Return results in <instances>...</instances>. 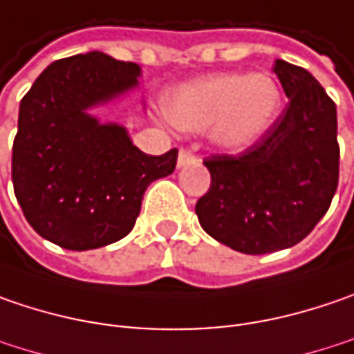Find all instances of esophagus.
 Returning a JSON list of instances; mask_svg holds the SVG:
<instances>
[{"label":"esophagus","mask_w":354,"mask_h":354,"mask_svg":"<svg viewBox=\"0 0 354 354\" xmlns=\"http://www.w3.org/2000/svg\"><path fill=\"white\" fill-rule=\"evenodd\" d=\"M194 162H196V156L190 150H180V154H178V168H184V166L194 164Z\"/></svg>","instance_id":"1"}]
</instances>
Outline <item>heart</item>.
<instances>
[{
  "label": "heart",
  "mask_w": 354,
  "mask_h": 354,
  "mask_svg": "<svg viewBox=\"0 0 354 354\" xmlns=\"http://www.w3.org/2000/svg\"><path fill=\"white\" fill-rule=\"evenodd\" d=\"M281 108V86L268 73H214L180 86L164 100V114L174 128H210L212 144L232 154L257 146Z\"/></svg>",
  "instance_id": "heart-1"
}]
</instances>
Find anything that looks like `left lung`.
<instances>
[{
    "mask_svg": "<svg viewBox=\"0 0 354 354\" xmlns=\"http://www.w3.org/2000/svg\"><path fill=\"white\" fill-rule=\"evenodd\" d=\"M288 106L257 146L204 160L210 188L196 202L200 226L244 254L299 244L326 214L339 184L337 106L315 75L277 59Z\"/></svg>",
    "mask_w": 354,
    "mask_h": 354,
    "instance_id": "1",
    "label": "left lung"
}]
</instances>
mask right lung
Instances as JSON below:
<instances>
[{"label":"right lung","instance_id":"obj_1","mask_svg":"<svg viewBox=\"0 0 354 354\" xmlns=\"http://www.w3.org/2000/svg\"><path fill=\"white\" fill-rule=\"evenodd\" d=\"M142 68L104 52L50 64L19 104L11 154L15 198L32 228L68 250H92L134 228L146 188L178 150L148 156L126 126L92 114L136 92Z\"/></svg>","mask_w":354,"mask_h":354}]
</instances>
